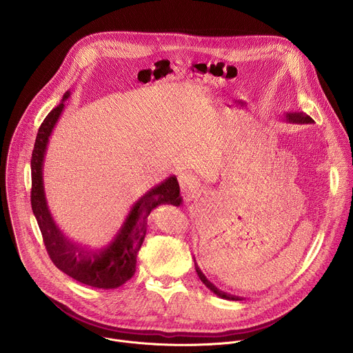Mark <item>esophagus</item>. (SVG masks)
I'll use <instances>...</instances> for the list:
<instances>
[{"mask_svg":"<svg viewBox=\"0 0 353 353\" xmlns=\"http://www.w3.org/2000/svg\"><path fill=\"white\" fill-rule=\"evenodd\" d=\"M179 183H180V188L183 192H190L195 185V179L191 174L181 173L179 176Z\"/></svg>","mask_w":353,"mask_h":353,"instance_id":"esophagus-1","label":"esophagus"}]
</instances>
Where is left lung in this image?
<instances>
[{
  "label": "left lung",
  "mask_w": 353,
  "mask_h": 353,
  "mask_svg": "<svg viewBox=\"0 0 353 353\" xmlns=\"http://www.w3.org/2000/svg\"><path fill=\"white\" fill-rule=\"evenodd\" d=\"M285 119H286V121H289V123H297V124H312V123H314V120H313L310 116H307L306 113H303V112L286 113V114H285ZM194 264H195V271H196L199 279L203 281V283H204L210 290H212L216 296H219V297H222V299H226V300H239L237 296L228 294V293L219 290L214 283H211V282L207 279V276L203 274V271L199 270V267L196 265V263H194Z\"/></svg>",
  "instance_id": "8db88e82"
}]
</instances>
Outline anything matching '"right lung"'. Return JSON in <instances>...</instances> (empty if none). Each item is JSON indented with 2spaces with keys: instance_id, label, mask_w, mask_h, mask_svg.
<instances>
[{
  "instance_id": "obj_1",
  "label": "right lung",
  "mask_w": 353,
  "mask_h": 353,
  "mask_svg": "<svg viewBox=\"0 0 353 353\" xmlns=\"http://www.w3.org/2000/svg\"><path fill=\"white\" fill-rule=\"evenodd\" d=\"M70 97L64 93L61 103L47 114L41 123L30 159L32 169V211L40 228L47 253L54 265L75 281L99 289H116L135 274L137 254L146 234L148 216L154 208L181 204L180 185L176 176H170L161 184L145 192L130 210L121 228L113 240L102 248L89 250L67 240L48 211L43 184V162L48 138L52 135Z\"/></svg>"
}]
</instances>
